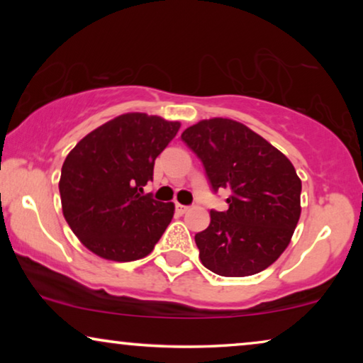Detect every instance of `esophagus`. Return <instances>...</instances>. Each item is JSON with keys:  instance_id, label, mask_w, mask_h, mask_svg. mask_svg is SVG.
Returning <instances> with one entry per match:
<instances>
[{"instance_id": "obj_1", "label": "esophagus", "mask_w": 363, "mask_h": 363, "mask_svg": "<svg viewBox=\"0 0 363 363\" xmlns=\"http://www.w3.org/2000/svg\"><path fill=\"white\" fill-rule=\"evenodd\" d=\"M175 210H177L178 215H185V213H186L188 210H190V208L185 206V205H180V203H177V205H175Z\"/></svg>"}]
</instances>
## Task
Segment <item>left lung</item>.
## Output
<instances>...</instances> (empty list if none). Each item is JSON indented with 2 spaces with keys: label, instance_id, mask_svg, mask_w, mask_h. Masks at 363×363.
Listing matches in <instances>:
<instances>
[{
  "label": "left lung",
  "instance_id": "obj_1",
  "mask_svg": "<svg viewBox=\"0 0 363 363\" xmlns=\"http://www.w3.org/2000/svg\"><path fill=\"white\" fill-rule=\"evenodd\" d=\"M203 162L213 191L226 188V211L195 235L201 264L226 277L269 267L294 235L301 216V178L284 153L250 127L215 117L182 133Z\"/></svg>",
  "mask_w": 363,
  "mask_h": 363
}]
</instances>
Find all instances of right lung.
Here are the masks:
<instances>
[{
    "mask_svg": "<svg viewBox=\"0 0 363 363\" xmlns=\"http://www.w3.org/2000/svg\"><path fill=\"white\" fill-rule=\"evenodd\" d=\"M178 128L180 122L157 116L122 113L69 152L59 180L62 215L94 255L128 262L153 251L175 205L143 195V186Z\"/></svg>",
    "mask_w": 363,
    "mask_h": 363,
    "instance_id": "add662e5",
    "label": "right lung"
}]
</instances>
